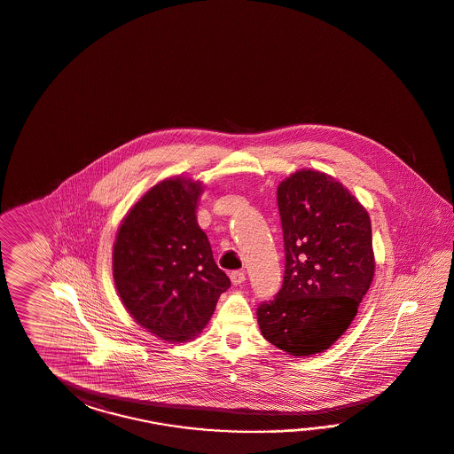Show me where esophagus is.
<instances>
[{
	"mask_svg": "<svg viewBox=\"0 0 454 454\" xmlns=\"http://www.w3.org/2000/svg\"><path fill=\"white\" fill-rule=\"evenodd\" d=\"M245 279H247V276H245L243 271H232V273H231V281H232L233 286L243 285Z\"/></svg>",
	"mask_w": 454,
	"mask_h": 454,
	"instance_id": "34e87169",
	"label": "esophagus"
}]
</instances>
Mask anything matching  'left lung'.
<instances>
[{
  "label": "left lung",
  "mask_w": 454,
  "mask_h": 454,
  "mask_svg": "<svg viewBox=\"0 0 454 454\" xmlns=\"http://www.w3.org/2000/svg\"><path fill=\"white\" fill-rule=\"evenodd\" d=\"M285 235L283 287L258 307V325L293 356L324 353L358 314L374 278L371 219L348 188L318 169H297L278 186Z\"/></svg>",
  "instance_id": "1"
}]
</instances>
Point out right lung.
<instances>
[{
    "mask_svg": "<svg viewBox=\"0 0 454 454\" xmlns=\"http://www.w3.org/2000/svg\"><path fill=\"white\" fill-rule=\"evenodd\" d=\"M202 191L188 176L160 181L127 212L113 247V278L129 316L169 343L198 337L231 287L198 223Z\"/></svg>",
    "mask_w": 454,
    "mask_h": 454,
    "instance_id": "1",
    "label": "right lung"
}]
</instances>
